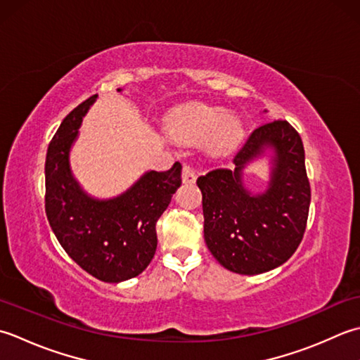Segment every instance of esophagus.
Returning <instances> with one entry per match:
<instances>
[{
    "instance_id": "34e87169",
    "label": "esophagus",
    "mask_w": 360,
    "mask_h": 360,
    "mask_svg": "<svg viewBox=\"0 0 360 360\" xmlns=\"http://www.w3.org/2000/svg\"><path fill=\"white\" fill-rule=\"evenodd\" d=\"M195 177H197V174H195V169L193 166H189V165L183 166V169H181L183 183H194Z\"/></svg>"
}]
</instances>
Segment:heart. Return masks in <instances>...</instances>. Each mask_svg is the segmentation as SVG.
Returning a JSON list of instances; mask_svg holds the SVG:
<instances>
[{"label":"heart","mask_w":360,"mask_h":360,"mask_svg":"<svg viewBox=\"0 0 360 360\" xmlns=\"http://www.w3.org/2000/svg\"><path fill=\"white\" fill-rule=\"evenodd\" d=\"M171 134L181 141L199 144L210 141L217 150H229L239 143L242 124L221 107L191 104L174 112L169 120Z\"/></svg>","instance_id":"obj_1"}]
</instances>
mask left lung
I'll list each match as a JSON object with an SVG mask.
<instances>
[{
    "instance_id": "obj_1",
    "label": "left lung",
    "mask_w": 360,
    "mask_h": 360,
    "mask_svg": "<svg viewBox=\"0 0 360 360\" xmlns=\"http://www.w3.org/2000/svg\"><path fill=\"white\" fill-rule=\"evenodd\" d=\"M267 148L274 150L269 186L252 195L243 186L241 172ZM233 163V169L217 167L197 179L205 242L230 272H269L295 253L306 230L311 186L303 141L288 121L267 122L252 131Z\"/></svg>"
}]
</instances>
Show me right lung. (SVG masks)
<instances>
[{
  "instance_id": "right-lung-1",
  "label": "right lung",
  "mask_w": 360,
  "mask_h": 360,
  "mask_svg": "<svg viewBox=\"0 0 360 360\" xmlns=\"http://www.w3.org/2000/svg\"><path fill=\"white\" fill-rule=\"evenodd\" d=\"M96 98H88L67 115L51 139L45 210L57 240L72 261L101 281L121 283L141 274L155 255V225L181 185V165L175 161L169 171L146 172L113 199L88 195L71 172L70 150Z\"/></svg>"
}]
</instances>
